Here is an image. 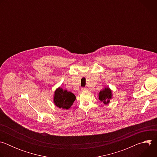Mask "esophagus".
Instances as JSON below:
<instances>
[{
	"instance_id": "obj_1",
	"label": "esophagus",
	"mask_w": 157,
	"mask_h": 157,
	"mask_svg": "<svg viewBox=\"0 0 157 157\" xmlns=\"http://www.w3.org/2000/svg\"><path fill=\"white\" fill-rule=\"evenodd\" d=\"M81 91H87V87H82V88H81Z\"/></svg>"
}]
</instances>
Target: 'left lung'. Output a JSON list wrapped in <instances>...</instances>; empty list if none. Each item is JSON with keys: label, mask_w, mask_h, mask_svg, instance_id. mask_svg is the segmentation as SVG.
I'll return each mask as SVG.
<instances>
[{"label": "left lung", "mask_w": 157, "mask_h": 157, "mask_svg": "<svg viewBox=\"0 0 157 157\" xmlns=\"http://www.w3.org/2000/svg\"><path fill=\"white\" fill-rule=\"evenodd\" d=\"M98 96L99 99L101 102L104 104H108L110 102V100L113 98V91L108 87H104V89L99 92Z\"/></svg>", "instance_id": "left-lung-1"}]
</instances>
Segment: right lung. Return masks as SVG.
<instances>
[{
  "label": "right lung",
  "instance_id": "right-lung-1",
  "mask_svg": "<svg viewBox=\"0 0 157 157\" xmlns=\"http://www.w3.org/2000/svg\"><path fill=\"white\" fill-rule=\"evenodd\" d=\"M76 99L75 94L67 90H64L61 87L57 88L54 93V104L59 108L69 109Z\"/></svg>",
  "mask_w": 157,
  "mask_h": 157
}]
</instances>
